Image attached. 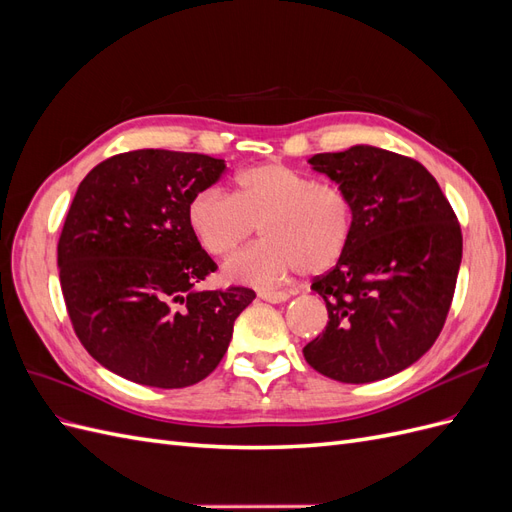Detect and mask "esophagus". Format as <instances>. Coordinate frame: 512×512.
<instances>
[{"label":"esophagus","mask_w":512,"mask_h":512,"mask_svg":"<svg viewBox=\"0 0 512 512\" xmlns=\"http://www.w3.org/2000/svg\"><path fill=\"white\" fill-rule=\"evenodd\" d=\"M258 297L262 301H269V303H284L290 299V294L284 290H260Z\"/></svg>","instance_id":"34e87169"}]
</instances>
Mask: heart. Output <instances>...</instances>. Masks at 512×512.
Wrapping results in <instances>:
<instances>
[{
    "label": "heart",
    "instance_id": "b5f03b06",
    "mask_svg": "<svg viewBox=\"0 0 512 512\" xmlns=\"http://www.w3.org/2000/svg\"><path fill=\"white\" fill-rule=\"evenodd\" d=\"M188 222L211 256L237 252L260 228L262 239L226 262L235 282L273 286L290 275L324 273L344 256L354 228L350 196L284 162L250 166L232 181L230 196L198 192Z\"/></svg>",
    "mask_w": 512,
    "mask_h": 512
}]
</instances>
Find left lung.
<instances>
[{"label":"left lung","instance_id":"obj_1","mask_svg":"<svg viewBox=\"0 0 512 512\" xmlns=\"http://www.w3.org/2000/svg\"><path fill=\"white\" fill-rule=\"evenodd\" d=\"M309 162L350 196L354 228L344 256L312 282L329 322L303 348L305 361L348 384L389 378L444 327L461 265L459 220L412 158L356 145Z\"/></svg>","mask_w":512,"mask_h":512}]
</instances>
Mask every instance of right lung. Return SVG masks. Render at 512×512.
Instances as JSON below:
<instances>
[{
  "mask_svg": "<svg viewBox=\"0 0 512 512\" xmlns=\"http://www.w3.org/2000/svg\"><path fill=\"white\" fill-rule=\"evenodd\" d=\"M224 170L203 153L136 149L76 190L57 243L61 292L76 337L113 374L183 389L224 359L256 292L196 290L218 265L188 222L190 200Z\"/></svg>",
  "mask_w": 512,
  "mask_h": 512,
  "instance_id": "add662e5",
  "label": "right lung"
}]
</instances>
